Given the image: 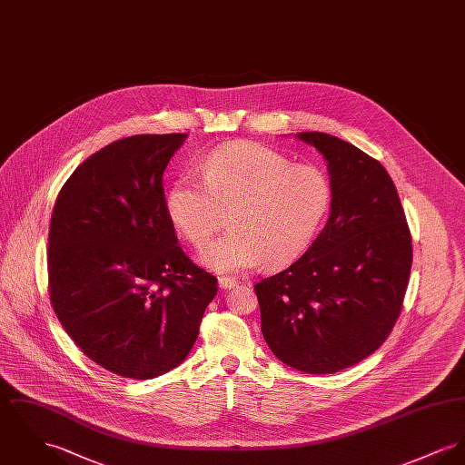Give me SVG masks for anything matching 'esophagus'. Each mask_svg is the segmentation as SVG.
<instances>
[{"instance_id":"34e87169","label":"esophagus","mask_w":465,"mask_h":465,"mask_svg":"<svg viewBox=\"0 0 465 465\" xmlns=\"http://www.w3.org/2000/svg\"><path fill=\"white\" fill-rule=\"evenodd\" d=\"M236 285H238V282L234 279H229V277H220L218 279V287L220 289H232Z\"/></svg>"}]
</instances>
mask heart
<instances>
[{"instance_id":"obj_1","label":"heart","mask_w":465,"mask_h":465,"mask_svg":"<svg viewBox=\"0 0 465 465\" xmlns=\"http://www.w3.org/2000/svg\"><path fill=\"white\" fill-rule=\"evenodd\" d=\"M201 178L203 183L190 174L178 176L165 192V210L193 248L210 242L225 213L229 229L201 255L218 273L294 261L315 240L333 199L324 169L292 163L257 143L213 150L203 160Z\"/></svg>"}]
</instances>
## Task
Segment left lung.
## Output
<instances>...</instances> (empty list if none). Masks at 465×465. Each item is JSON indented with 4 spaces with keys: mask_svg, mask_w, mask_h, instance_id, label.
Segmentation results:
<instances>
[{
    "mask_svg": "<svg viewBox=\"0 0 465 465\" xmlns=\"http://www.w3.org/2000/svg\"><path fill=\"white\" fill-rule=\"evenodd\" d=\"M328 160L331 213L303 255L253 289L273 354L307 373L349 369L390 337L412 264L402 203L379 160L335 135L302 132Z\"/></svg>",
    "mask_w": 465,
    "mask_h": 465,
    "instance_id": "1",
    "label": "left lung"
}]
</instances>
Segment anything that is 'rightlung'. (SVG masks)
Masks as SVG:
<instances>
[{
  "instance_id": "add662e5",
  "label": "right lung",
  "mask_w": 465,
  "mask_h": 465,
  "mask_svg": "<svg viewBox=\"0 0 465 465\" xmlns=\"http://www.w3.org/2000/svg\"><path fill=\"white\" fill-rule=\"evenodd\" d=\"M186 134H141L86 158L49 225V298L68 337L105 371L153 379L178 367L217 296L165 210L163 171Z\"/></svg>"
}]
</instances>
